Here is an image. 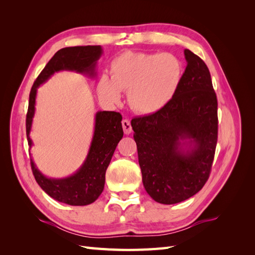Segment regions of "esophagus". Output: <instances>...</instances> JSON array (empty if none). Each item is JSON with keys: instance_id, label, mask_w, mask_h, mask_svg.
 I'll return each instance as SVG.
<instances>
[{"instance_id": "34e87169", "label": "esophagus", "mask_w": 255, "mask_h": 255, "mask_svg": "<svg viewBox=\"0 0 255 255\" xmlns=\"http://www.w3.org/2000/svg\"><path fill=\"white\" fill-rule=\"evenodd\" d=\"M122 128H123V130H125V134L127 135L130 134V132H132V126H130V122L128 119L122 120Z\"/></svg>"}]
</instances>
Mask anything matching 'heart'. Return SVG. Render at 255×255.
<instances>
[{
	"mask_svg": "<svg viewBox=\"0 0 255 255\" xmlns=\"http://www.w3.org/2000/svg\"><path fill=\"white\" fill-rule=\"evenodd\" d=\"M183 78L181 60L170 53L125 52L111 64V76L102 74L98 91L117 103L128 91L132 109L143 115L164 110L174 98Z\"/></svg>",
	"mask_w": 255,
	"mask_h": 255,
	"instance_id": "obj_1",
	"label": "heart"
}]
</instances>
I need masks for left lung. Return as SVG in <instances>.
<instances>
[{
    "label": "left lung",
    "mask_w": 255,
    "mask_h": 255,
    "mask_svg": "<svg viewBox=\"0 0 255 255\" xmlns=\"http://www.w3.org/2000/svg\"><path fill=\"white\" fill-rule=\"evenodd\" d=\"M187 66L160 112L132 119L142 183L161 204L185 201L210 177L218 138L217 97L204 61L185 50Z\"/></svg>",
    "instance_id": "left-lung-1"
}]
</instances>
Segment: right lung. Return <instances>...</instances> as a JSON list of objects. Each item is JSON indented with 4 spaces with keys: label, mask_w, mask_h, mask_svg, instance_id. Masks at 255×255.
Here are the masks:
<instances>
[{
    "label": "right lung",
    "mask_w": 255,
    "mask_h": 255,
    "mask_svg": "<svg viewBox=\"0 0 255 255\" xmlns=\"http://www.w3.org/2000/svg\"><path fill=\"white\" fill-rule=\"evenodd\" d=\"M102 55L100 45L69 47L57 51L38 75L29 92L28 110L26 114V137L28 145L33 142L29 137L37 88L55 72L70 70L96 75L97 60ZM122 116L116 112H98L96 114L95 132L86 160L74 174L65 179H50L43 175L30 158V167L38 185L56 201L69 205L82 206L95 202L102 194L105 184V172L118 142L123 137Z\"/></svg>",
    "instance_id": "right-lung-1"
}]
</instances>
